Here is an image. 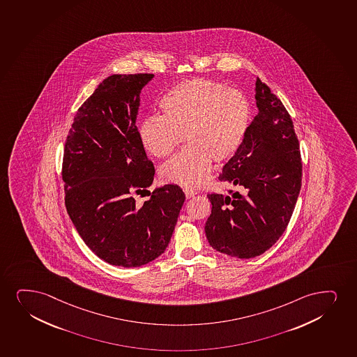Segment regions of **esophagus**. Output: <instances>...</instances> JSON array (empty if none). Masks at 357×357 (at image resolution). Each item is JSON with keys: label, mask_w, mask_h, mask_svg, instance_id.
Segmentation results:
<instances>
[{"label": "esophagus", "mask_w": 357, "mask_h": 357, "mask_svg": "<svg viewBox=\"0 0 357 357\" xmlns=\"http://www.w3.org/2000/svg\"><path fill=\"white\" fill-rule=\"evenodd\" d=\"M183 191H184L185 197H186V199H190V198L194 197L195 195H196V191L189 189V188H184Z\"/></svg>", "instance_id": "34e87169"}]
</instances>
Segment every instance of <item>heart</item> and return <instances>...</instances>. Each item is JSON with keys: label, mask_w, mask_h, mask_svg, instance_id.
<instances>
[{"label": "heart", "mask_w": 357, "mask_h": 357, "mask_svg": "<svg viewBox=\"0 0 357 357\" xmlns=\"http://www.w3.org/2000/svg\"><path fill=\"white\" fill-rule=\"evenodd\" d=\"M162 116L150 115L138 126V138L148 154L163 159L184 136L186 146L163 163V181L198 186L207 181L211 161L234 156L250 121V107L242 93L214 80H185L160 101Z\"/></svg>", "instance_id": "b5f03b06"}]
</instances>
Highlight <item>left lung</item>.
I'll list each match as a JSON object with an SVG mask.
<instances>
[{"instance_id":"obj_1","label":"left lung","mask_w":357,"mask_h":357,"mask_svg":"<svg viewBox=\"0 0 357 357\" xmlns=\"http://www.w3.org/2000/svg\"><path fill=\"white\" fill-rule=\"evenodd\" d=\"M259 113L219 181L243 194H209L211 214L204 231L213 249L238 259L264 254L282 237L302 183V160L294 123L282 101L259 78Z\"/></svg>"}]
</instances>
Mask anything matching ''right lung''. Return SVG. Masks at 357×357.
<instances>
[{"label":"right lung","mask_w":357,"mask_h":357,"mask_svg":"<svg viewBox=\"0 0 357 357\" xmlns=\"http://www.w3.org/2000/svg\"><path fill=\"white\" fill-rule=\"evenodd\" d=\"M153 78L103 80L77 110L63 150L65 204L75 229L100 259L128 268L163 254L185 201L173 184L149 191L143 204L135 199L154 181L136 126L142 89Z\"/></svg>","instance_id":"1"}]
</instances>
